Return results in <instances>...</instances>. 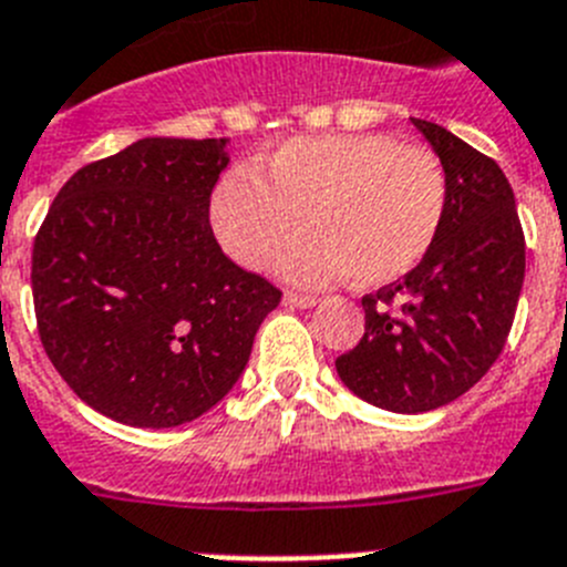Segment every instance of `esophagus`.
I'll use <instances>...</instances> for the list:
<instances>
[{
  "mask_svg": "<svg viewBox=\"0 0 567 567\" xmlns=\"http://www.w3.org/2000/svg\"><path fill=\"white\" fill-rule=\"evenodd\" d=\"M285 305H290V308H313V305H317V297H308V293H293V290H288V293H285Z\"/></svg>",
  "mask_w": 567,
  "mask_h": 567,
  "instance_id": "1",
  "label": "esophagus"
}]
</instances>
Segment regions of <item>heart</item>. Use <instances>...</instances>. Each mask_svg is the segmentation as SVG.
Returning <instances> with one entry per match:
<instances>
[{"label":"heart","mask_w":567,"mask_h":567,"mask_svg":"<svg viewBox=\"0 0 567 567\" xmlns=\"http://www.w3.org/2000/svg\"><path fill=\"white\" fill-rule=\"evenodd\" d=\"M445 165L431 147L388 134L297 136L225 176L210 196V225L230 259L305 285L348 277L377 288L411 274L433 248L447 214Z\"/></svg>","instance_id":"obj_1"}]
</instances>
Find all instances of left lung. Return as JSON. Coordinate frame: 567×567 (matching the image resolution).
<instances>
[{
    "instance_id": "1",
    "label": "left lung",
    "mask_w": 567,
    "mask_h": 567,
    "mask_svg": "<svg viewBox=\"0 0 567 567\" xmlns=\"http://www.w3.org/2000/svg\"><path fill=\"white\" fill-rule=\"evenodd\" d=\"M413 125L445 165V223L411 274L362 297L365 333L337 359L359 400L393 413L447 405L491 371L525 279V234L502 167L442 125Z\"/></svg>"
}]
</instances>
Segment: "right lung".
Instances as JSON below:
<instances>
[{
    "label": "right lung",
    "mask_w": 567,
    "mask_h": 567,
    "mask_svg": "<svg viewBox=\"0 0 567 567\" xmlns=\"http://www.w3.org/2000/svg\"><path fill=\"white\" fill-rule=\"evenodd\" d=\"M228 140H147L79 167L33 243L48 359L79 400L174 427L223 400L282 290L230 262L210 228Z\"/></svg>",
    "instance_id": "add662e5"
}]
</instances>
